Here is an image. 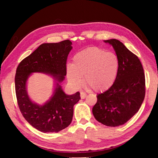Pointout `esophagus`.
I'll return each instance as SVG.
<instances>
[{"label": "esophagus", "mask_w": 158, "mask_h": 158, "mask_svg": "<svg viewBox=\"0 0 158 158\" xmlns=\"http://www.w3.org/2000/svg\"><path fill=\"white\" fill-rule=\"evenodd\" d=\"M80 96H81V99H84L87 96V94L85 93L84 92H81V93H80Z\"/></svg>", "instance_id": "obj_1"}]
</instances>
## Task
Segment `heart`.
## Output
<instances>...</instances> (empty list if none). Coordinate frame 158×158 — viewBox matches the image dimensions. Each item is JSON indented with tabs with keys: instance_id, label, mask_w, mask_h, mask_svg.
<instances>
[{
	"instance_id": "1",
	"label": "heart",
	"mask_w": 158,
	"mask_h": 158,
	"mask_svg": "<svg viewBox=\"0 0 158 158\" xmlns=\"http://www.w3.org/2000/svg\"><path fill=\"white\" fill-rule=\"evenodd\" d=\"M119 61L115 53L98 47H90L77 53L72 64L66 66V76L70 84L79 88L83 83L96 92L110 89L119 73Z\"/></svg>"
}]
</instances>
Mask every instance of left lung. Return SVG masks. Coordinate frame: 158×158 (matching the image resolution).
Masks as SVG:
<instances>
[{
	"mask_svg": "<svg viewBox=\"0 0 158 158\" xmlns=\"http://www.w3.org/2000/svg\"><path fill=\"white\" fill-rule=\"evenodd\" d=\"M113 46L119 58L115 82L97 96L92 109L95 119L104 125H123L139 111L145 96V77L142 64L135 54L117 39L104 41Z\"/></svg>",
	"mask_w": 158,
	"mask_h": 158,
	"instance_id": "8db88e82",
	"label": "left lung"
}]
</instances>
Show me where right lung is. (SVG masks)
I'll return each instance as SVG.
<instances>
[{
    "label": "right lung",
    "mask_w": 158,
    "mask_h": 158,
    "mask_svg": "<svg viewBox=\"0 0 158 158\" xmlns=\"http://www.w3.org/2000/svg\"><path fill=\"white\" fill-rule=\"evenodd\" d=\"M72 42L43 43L22 60L17 68L15 87L17 101L25 119L42 132H58L72 122L73 106L80 100V93L67 95L59 83L66 75V60ZM32 72L49 73L58 83L51 99L41 106L31 101L26 90V81Z\"/></svg>",
    "instance_id": "add662e5"
}]
</instances>
